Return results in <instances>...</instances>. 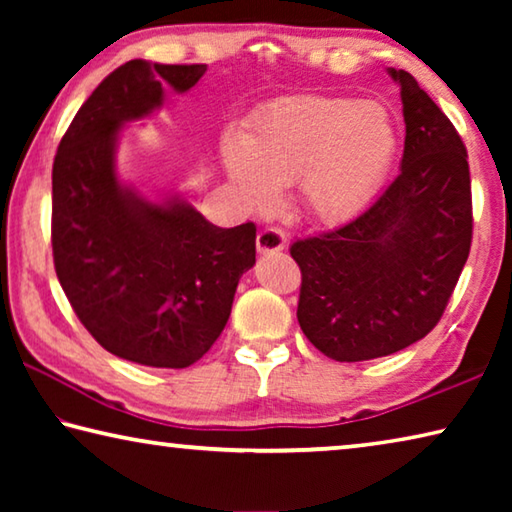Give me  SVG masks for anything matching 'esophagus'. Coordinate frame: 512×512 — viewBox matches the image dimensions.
<instances>
[{"mask_svg":"<svg viewBox=\"0 0 512 512\" xmlns=\"http://www.w3.org/2000/svg\"><path fill=\"white\" fill-rule=\"evenodd\" d=\"M287 246V235L277 228H264L259 230L257 235V253L268 255V253H280V250Z\"/></svg>","mask_w":512,"mask_h":512,"instance_id":"obj_1","label":"esophagus"}]
</instances>
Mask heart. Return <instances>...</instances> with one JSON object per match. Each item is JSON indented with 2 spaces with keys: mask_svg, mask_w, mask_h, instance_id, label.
I'll return each instance as SVG.
<instances>
[{
  "mask_svg": "<svg viewBox=\"0 0 512 512\" xmlns=\"http://www.w3.org/2000/svg\"><path fill=\"white\" fill-rule=\"evenodd\" d=\"M395 144L391 119L372 103L298 94L259 110L246 137H225L221 158L248 205H273L280 185L298 183L302 207L334 223L377 194Z\"/></svg>",
  "mask_w": 512,
  "mask_h": 512,
  "instance_id": "b5f03b06",
  "label": "heart"
}]
</instances>
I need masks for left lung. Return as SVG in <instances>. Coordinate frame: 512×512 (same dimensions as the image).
I'll return each mask as SVG.
<instances>
[{"label": "left lung", "instance_id": "obj_1", "mask_svg": "<svg viewBox=\"0 0 512 512\" xmlns=\"http://www.w3.org/2000/svg\"><path fill=\"white\" fill-rule=\"evenodd\" d=\"M402 169L339 228L291 244L302 273L298 323L334 361L400 352L438 325L472 244L467 151L452 121L404 69Z\"/></svg>", "mask_w": 512, "mask_h": 512}]
</instances>
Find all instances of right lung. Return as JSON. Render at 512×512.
<instances>
[{"mask_svg": "<svg viewBox=\"0 0 512 512\" xmlns=\"http://www.w3.org/2000/svg\"><path fill=\"white\" fill-rule=\"evenodd\" d=\"M205 69L117 67L76 112L51 171V246L69 305L101 348L151 368L201 359L255 264V223L216 228L180 196L153 203L117 173L121 126L158 110L164 85L192 90Z\"/></svg>", "mask_w": 512, "mask_h": 512, "instance_id": "obj_1", "label": "right lung"}]
</instances>
